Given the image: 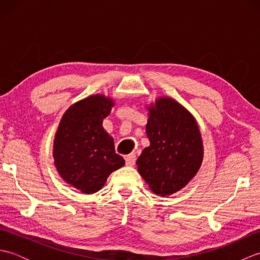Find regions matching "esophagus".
<instances>
[{"instance_id": "esophagus-1", "label": "esophagus", "mask_w": 260, "mask_h": 260, "mask_svg": "<svg viewBox=\"0 0 260 260\" xmlns=\"http://www.w3.org/2000/svg\"><path fill=\"white\" fill-rule=\"evenodd\" d=\"M125 162H126V165H128V167H133V165L136 162V155H135V154H128V155H126Z\"/></svg>"}]
</instances>
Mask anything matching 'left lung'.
I'll return each instance as SVG.
<instances>
[{"label":"left lung","instance_id":"1","mask_svg":"<svg viewBox=\"0 0 260 260\" xmlns=\"http://www.w3.org/2000/svg\"><path fill=\"white\" fill-rule=\"evenodd\" d=\"M148 109L151 145L137 158V170L155 194L165 197L197 174L203 157L201 135L193 116L173 99L159 98Z\"/></svg>","mask_w":260,"mask_h":260}]
</instances>
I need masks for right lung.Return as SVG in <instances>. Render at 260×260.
<instances>
[{
  "label": "right lung",
  "mask_w": 260,
  "mask_h": 260,
  "mask_svg": "<svg viewBox=\"0 0 260 260\" xmlns=\"http://www.w3.org/2000/svg\"><path fill=\"white\" fill-rule=\"evenodd\" d=\"M113 101L90 96L73 105L60 121L53 144L54 165L61 178L82 193L97 192L108 175L125 164L103 120Z\"/></svg>",
  "instance_id": "right-lung-1"
}]
</instances>
